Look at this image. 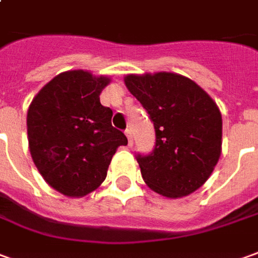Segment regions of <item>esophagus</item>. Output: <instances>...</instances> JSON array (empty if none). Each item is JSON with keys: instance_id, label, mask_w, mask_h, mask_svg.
Masks as SVG:
<instances>
[{"instance_id": "esophagus-1", "label": "esophagus", "mask_w": 258, "mask_h": 258, "mask_svg": "<svg viewBox=\"0 0 258 258\" xmlns=\"http://www.w3.org/2000/svg\"><path fill=\"white\" fill-rule=\"evenodd\" d=\"M125 135H126V138H127V142H129V145L132 146V143H133L132 131H131V129H126V131H125Z\"/></svg>"}]
</instances>
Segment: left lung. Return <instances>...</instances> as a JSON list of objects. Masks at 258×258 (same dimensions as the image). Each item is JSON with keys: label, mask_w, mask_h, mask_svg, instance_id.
<instances>
[{"label": "left lung", "mask_w": 258, "mask_h": 258, "mask_svg": "<svg viewBox=\"0 0 258 258\" xmlns=\"http://www.w3.org/2000/svg\"><path fill=\"white\" fill-rule=\"evenodd\" d=\"M125 84L147 111L156 132L153 152L136 154L145 182L167 198L194 192L221 157L218 105L192 80L174 73L131 74Z\"/></svg>", "instance_id": "1"}]
</instances>
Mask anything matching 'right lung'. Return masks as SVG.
Wrapping results in <instances>:
<instances>
[{
	"label": "right lung",
	"mask_w": 258,
	"mask_h": 258,
	"mask_svg": "<svg viewBox=\"0 0 258 258\" xmlns=\"http://www.w3.org/2000/svg\"><path fill=\"white\" fill-rule=\"evenodd\" d=\"M109 78L83 70L58 74L32 101L29 150L46 182L67 197H84L105 180L112 156L126 146L99 94Z\"/></svg>",
	"instance_id": "obj_1"
}]
</instances>
